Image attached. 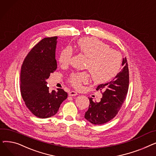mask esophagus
I'll return each instance as SVG.
<instances>
[{
    "mask_svg": "<svg viewBox=\"0 0 156 156\" xmlns=\"http://www.w3.org/2000/svg\"><path fill=\"white\" fill-rule=\"evenodd\" d=\"M78 95V94H77V92H75V91H71V92H69V96H76V95Z\"/></svg>",
    "mask_w": 156,
    "mask_h": 156,
    "instance_id": "esophagus-1",
    "label": "esophagus"
}]
</instances>
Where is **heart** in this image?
<instances>
[{
	"label": "heart",
	"instance_id": "b5f03b06",
	"mask_svg": "<svg viewBox=\"0 0 156 156\" xmlns=\"http://www.w3.org/2000/svg\"><path fill=\"white\" fill-rule=\"evenodd\" d=\"M78 51L88 58L85 68L90 73L95 83H102L116 75L121 67L122 57L121 54L111 50L110 47L93 37L80 39L77 42ZM73 54L69 47L64 48L59 56V62L62 66H68ZM89 76L87 72L73 73L68 81L70 84L77 89L83 84L88 82Z\"/></svg>",
	"mask_w": 156,
	"mask_h": 156
}]
</instances>
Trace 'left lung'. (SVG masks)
<instances>
[{"label": "left lung", "instance_id": "obj_1", "mask_svg": "<svg viewBox=\"0 0 156 156\" xmlns=\"http://www.w3.org/2000/svg\"><path fill=\"white\" fill-rule=\"evenodd\" d=\"M121 71L110 82L101 84L97 90L104 91L99 102L88 98L90 105L85 118L94 125H102L116 116L126 99L129 86V71L126 58L122 59Z\"/></svg>", "mask_w": 156, "mask_h": 156}]
</instances>
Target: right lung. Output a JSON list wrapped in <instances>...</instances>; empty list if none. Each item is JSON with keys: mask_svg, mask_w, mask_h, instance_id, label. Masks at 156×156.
<instances>
[{"mask_svg": "<svg viewBox=\"0 0 156 156\" xmlns=\"http://www.w3.org/2000/svg\"><path fill=\"white\" fill-rule=\"evenodd\" d=\"M57 37L44 38L32 48L21 66L20 90L29 110L39 118L53 116L68 94L63 89L50 92L46 80L57 69Z\"/></svg>", "mask_w": 156, "mask_h": 156, "instance_id": "obj_1", "label": "right lung"}]
</instances>
